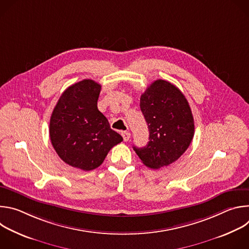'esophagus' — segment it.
I'll use <instances>...</instances> for the list:
<instances>
[{
	"instance_id": "esophagus-1",
	"label": "esophagus",
	"mask_w": 249,
	"mask_h": 249,
	"mask_svg": "<svg viewBox=\"0 0 249 249\" xmlns=\"http://www.w3.org/2000/svg\"><path fill=\"white\" fill-rule=\"evenodd\" d=\"M122 137H123V140L125 142H127V141H129V139L131 137V134H130V132L125 131V132H122Z\"/></svg>"
}]
</instances>
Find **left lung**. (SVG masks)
<instances>
[{"label":"left lung","mask_w":249,"mask_h":249,"mask_svg":"<svg viewBox=\"0 0 249 249\" xmlns=\"http://www.w3.org/2000/svg\"><path fill=\"white\" fill-rule=\"evenodd\" d=\"M140 107L150 137L144 148L133 147L142 162L158 169L178 160L194 136V119L189 103L178 88L157 80L141 95Z\"/></svg>","instance_id":"obj_1"}]
</instances>
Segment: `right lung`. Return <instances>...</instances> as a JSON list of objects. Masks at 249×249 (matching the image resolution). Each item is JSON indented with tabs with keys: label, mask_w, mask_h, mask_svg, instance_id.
I'll use <instances>...</instances> for the list:
<instances>
[{
	"label": "right lung",
	"mask_w": 249,
	"mask_h": 249,
	"mask_svg": "<svg viewBox=\"0 0 249 249\" xmlns=\"http://www.w3.org/2000/svg\"><path fill=\"white\" fill-rule=\"evenodd\" d=\"M100 89L101 86L92 80L69 87L50 118V140L60 159L86 171L98 167L108 152L123 141L97 108Z\"/></svg>",
	"instance_id": "add662e5"
}]
</instances>
